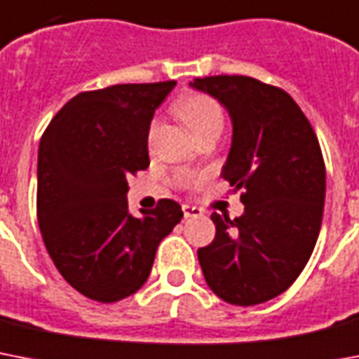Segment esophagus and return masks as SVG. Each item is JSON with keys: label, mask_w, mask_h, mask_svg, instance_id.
<instances>
[{"label": "esophagus", "mask_w": 359, "mask_h": 359, "mask_svg": "<svg viewBox=\"0 0 359 359\" xmlns=\"http://www.w3.org/2000/svg\"><path fill=\"white\" fill-rule=\"evenodd\" d=\"M183 217L185 219H191V217H200L202 215V209L194 208V205H183Z\"/></svg>", "instance_id": "obj_1"}]
</instances>
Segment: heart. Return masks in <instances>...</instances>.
<instances>
[{
  "instance_id": "1",
  "label": "heart",
  "mask_w": 359,
  "mask_h": 359,
  "mask_svg": "<svg viewBox=\"0 0 359 359\" xmlns=\"http://www.w3.org/2000/svg\"><path fill=\"white\" fill-rule=\"evenodd\" d=\"M174 111L185 122L191 133L198 140L205 135H220L224 128V111L220 103L209 94L189 93L174 103ZM157 131V122L154 120L148 128V139H154Z\"/></svg>"
}]
</instances>
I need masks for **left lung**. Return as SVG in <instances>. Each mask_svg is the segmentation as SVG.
Segmentation results:
<instances>
[{
  "label": "left lung",
  "instance_id": "1",
  "mask_svg": "<svg viewBox=\"0 0 359 359\" xmlns=\"http://www.w3.org/2000/svg\"><path fill=\"white\" fill-rule=\"evenodd\" d=\"M194 88L229 111L233 140L222 176L245 213L211 215L217 235L198 248L205 282L235 306H256L293 285L323 222L325 159L313 128L283 88L248 76L196 77Z\"/></svg>",
  "mask_w": 359,
  "mask_h": 359
}]
</instances>
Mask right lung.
<instances>
[{
	"mask_svg": "<svg viewBox=\"0 0 359 359\" xmlns=\"http://www.w3.org/2000/svg\"><path fill=\"white\" fill-rule=\"evenodd\" d=\"M174 85L126 83L77 94L40 139V233L61 276L96 302L139 291L157 246L183 217L180 203L163 198L135 219L126 198L128 177L150 166V120Z\"/></svg>",
	"mask_w": 359,
	"mask_h": 359,
	"instance_id": "obj_1",
	"label": "right lung"
}]
</instances>
